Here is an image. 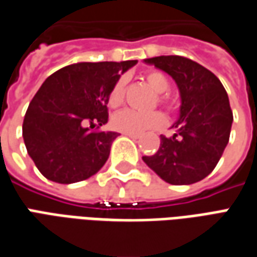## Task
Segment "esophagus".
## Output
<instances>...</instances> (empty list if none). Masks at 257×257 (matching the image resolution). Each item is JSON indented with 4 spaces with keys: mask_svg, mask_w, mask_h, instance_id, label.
Masks as SVG:
<instances>
[{
    "mask_svg": "<svg viewBox=\"0 0 257 257\" xmlns=\"http://www.w3.org/2000/svg\"><path fill=\"white\" fill-rule=\"evenodd\" d=\"M127 137H130L133 140H139V136H134V134H125Z\"/></svg>",
    "mask_w": 257,
    "mask_h": 257,
    "instance_id": "obj_1",
    "label": "esophagus"
}]
</instances>
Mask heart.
Returning a JSON list of instances; mask_svg holds the SVG:
<instances>
[{
  "instance_id": "1",
  "label": "heart",
  "mask_w": 257,
  "mask_h": 257,
  "mask_svg": "<svg viewBox=\"0 0 257 257\" xmlns=\"http://www.w3.org/2000/svg\"><path fill=\"white\" fill-rule=\"evenodd\" d=\"M147 84L151 86L158 95V102L168 109H173V102L166 96L165 92H168L171 82L164 72L151 71L146 75ZM124 98V81L118 79L111 88L109 93V105L111 107H117L121 105ZM113 127L120 133L124 134H134V136H143L148 132H155L164 128L166 124V118L159 111H151V113H139V111L125 109L116 113L113 116Z\"/></svg>"
}]
</instances>
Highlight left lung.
Instances as JSON below:
<instances>
[{
    "label": "left lung",
    "instance_id": "obj_1",
    "mask_svg": "<svg viewBox=\"0 0 257 257\" xmlns=\"http://www.w3.org/2000/svg\"><path fill=\"white\" fill-rule=\"evenodd\" d=\"M175 79L180 92L179 120L172 137L143 161L171 185H192L213 172L229 141L232 110L225 88L210 70L182 56L146 58Z\"/></svg>",
    "mask_w": 257,
    "mask_h": 257
}]
</instances>
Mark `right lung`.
<instances>
[{
	"label": "right lung",
	"mask_w": 257,
	"mask_h": 257,
	"mask_svg": "<svg viewBox=\"0 0 257 257\" xmlns=\"http://www.w3.org/2000/svg\"><path fill=\"white\" fill-rule=\"evenodd\" d=\"M136 64L137 60L78 63L44 81L22 125L28 154L44 178L68 185L91 178L105 165L118 134L91 132L86 124L107 123L111 88Z\"/></svg>",
	"instance_id": "right-lung-1"
}]
</instances>
